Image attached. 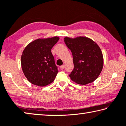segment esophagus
Segmentation results:
<instances>
[{
	"label": "esophagus",
	"instance_id": "esophagus-1",
	"mask_svg": "<svg viewBox=\"0 0 126 126\" xmlns=\"http://www.w3.org/2000/svg\"><path fill=\"white\" fill-rule=\"evenodd\" d=\"M60 68H61V69H63L64 68V65H61V67H60Z\"/></svg>",
	"mask_w": 126,
	"mask_h": 126
}]
</instances>
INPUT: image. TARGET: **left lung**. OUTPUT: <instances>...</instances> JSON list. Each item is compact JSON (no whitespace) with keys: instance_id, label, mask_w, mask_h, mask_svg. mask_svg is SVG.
I'll use <instances>...</instances> for the list:
<instances>
[{"instance_id":"1","label":"left lung","mask_w":126,"mask_h":126,"mask_svg":"<svg viewBox=\"0 0 126 126\" xmlns=\"http://www.w3.org/2000/svg\"><path fill=\"white\" fill-rule=\"evenodd\" d=\"M64 42L73 56L74 68L69 75L71 79L80 85L97 79L104 65L102 53L98 45L84 37H65Z\"/></svg>"}]
</instances>
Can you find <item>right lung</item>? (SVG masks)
Instances as JSON below:
<instances>
[{"instance_id": "add662e5", "label": "right lung", "mask_w": 126, "mask_h": 126, "mask_svg": "<svg viewBox=\"0 0 126 126\" xmlns=\"http://www.w3.org/2000/svg\"><path fill=\"white\" fill-rule=\"evenodd\" d=\"M59 39L54 37L36 39L24 50L21 58L22 69L32 84L44 87L55 79L58 70L51 49Z\"/></svg>"}]
</instances>
